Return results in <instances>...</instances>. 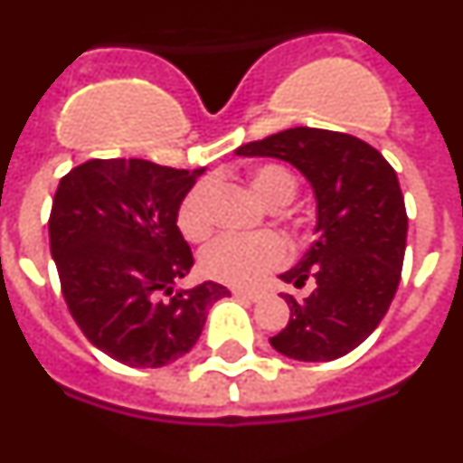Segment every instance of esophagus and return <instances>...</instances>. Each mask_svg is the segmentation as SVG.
<instances>
[{
	"mask_svg": "<svg viewBox=\"0 0 463 463\" xmlns=\"http://www.w3.org/2000/svg\"><path fill=\"white\" fill-rule=\"evenodd\" d=\"M234 294L236 298H245V301H260L261 298V294H257V292H243V289H234Z\"/></svg>",
	"mask_w": 463,
	"mask_h": 463,
	"instance_id": "esophagus-1",
	"label": "esophagus"
}]
</instances>
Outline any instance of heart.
Returning <instances> with one entry per match:
<instances>
[{
    "label": "heart",
    "mask_w": 463,
    "mask_h": 463,
    "mask_svg": "<svg viewBox=\"0 0 463 463\" xmlns=\"http://www.w3.org/2000/svg\"><path fill=\"white\" fill-rule=\"evenodd\" d=\"M250 187L261 203L280 208L297 194V178L282 165H261L250 174ZM213 185L196 183L178 206V229L192 243H202L213 234ZM288 243L278 234L222 236L202 252V271L211 280L232 288H255L269 273L288 261Z\"/></svg>",
    "instance_id": "b5f03b06"
}]
</instances>
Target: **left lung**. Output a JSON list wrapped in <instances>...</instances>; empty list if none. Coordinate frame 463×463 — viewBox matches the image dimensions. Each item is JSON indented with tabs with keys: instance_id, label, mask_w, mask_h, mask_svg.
<instances>
[{
	"instance_id": "left-lung-1",
	"label": "left lung",
	"mask_w": 463,
	"mask_h": 463,
	"mask_svg": "<svg viewBox=\"0 0 463 463\" xmlns=\"http://www.w3.org/2000/svg\"><path fill=\"white\" fill-rule=\"evenodd\" d=\"M243 157H278L313 185L317 241L282 280L313 292L289 306L271 345L298 362H331L373 334L394 298L406 252L408 215L399 178L373 146L350 134L294 127L236 148Z\"/></svg>"
}]
</instances>
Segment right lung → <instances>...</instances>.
<instances>
[{
    "label": "right lung",
    "instance_id": "1",
    "mask_svg": "<svg viewBox=\"0 0 463 463\" xmlns=\"http://www.w3.org/2000/svg\"><path fill=\"white\" fill-rule=\"evenodd\" d=\"M202 174L90 159L57 185L48 234L62 297L85 338L125 366L159 369L190 353L208 308L229 297L211 280L170 296L194 264L175 218Z\"/></svg>",
    "mask_w": 463,
    "mask_h": 463
}]
</instances>
